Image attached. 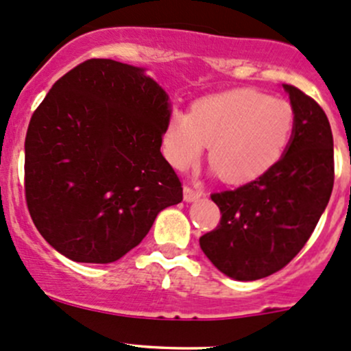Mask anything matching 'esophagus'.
<instances>
[{
  "label": "esophagus",
  "instance_id": "obj_1",
  "mask_svg": "<svg viewBox=\"0 0 351 351\" xmlns=\"http://www.w3.org/2000/svg\"><path fill=\"white\" fill-rule=\"evenodd\" d=\"M203 191L202 190H193L191 186H184L183 188V198L184 202H196L198 198H202Z\"/></svg>",
  "mask_w": 351,
  "mask_h": 351
}]
</instances>
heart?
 Returning <instances> with one entry per match:
<instances>
[{"label": "heart", "instance_id": "obj_1", "mask_svg": "<svg viewBox=\"0 0 351 351\" xmlns=\"http://www.w3.org/2000/svg\"><path fill=\"white\" fill-rule=\"evenodd\" d=\"M295 128L288 101L250 88L196 99L190 113L175 110L161 136L168 163L186 171L210 145V161L226 183L253 182L287 152Z\"/></svg>", "mask_w": 351, "mask_h": 351}]
</instances>
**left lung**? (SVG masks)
I'll return each mask as SVG.
<instances>
[{
    "label": "left lung",
    "instance_id": "8db88e82",
    "mask_svg": "<svg viewBox=\"0 0 351 351\" xmlns=\"http://www.w3.org/2000/svg\"><path fill=\"white\" fill-rule=\"evenodd\" d=\"M295 111L290 145L263 176L211 195L219 225L199 238L208 260L226 276L253 282L287 267L313 233L333 190V134L313 98L283 84Z\"/></svg>",
    "mask_w": 351,
    "mask_h": 351
}]
</instances>
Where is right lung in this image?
I'll return each instance as SVG.
<instances>
[{
    "mask_svg": "<svg viewBox=\"0 0 351 351\" xmlns=\"http://www.w3.org/2000/svg\"><path fill=\"white\" fill-rule=\"evenodd\" d=\"M168 95L143 68L88 60L61 76L29 121L25 193L41 237L80 263H111L183 199L161 155Z\"/></svg>",
    "mask_w": 351,
    "mask_h": 351,
    "instance_id": "obj_1",
    "label": "right lung"
}]
</instances>
